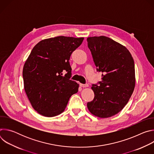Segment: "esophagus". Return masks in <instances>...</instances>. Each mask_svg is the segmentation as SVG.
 <instances>
[{"instance_id": "34e87169", "label": "esophagus", "mask_w": 154, "mask_h": 154, "mask_svg": "<svg viewBox=\"0 0 154 154\" xmlns=\"http://www.w3.org/2000/svg\"><path fill=\"white\" fill-rule=\"evenodd\" d=\"M80 86L81 87L85 88V87H88V84H82V83H80Z\"/></svg>"}]
</instances>
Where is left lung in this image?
Returning <instances> with one entry per match:
<instances>
[{
  "label": "left lung",
  "mask_w": 154,
  "mask_h": 154,
  "mask_svg": "<svg viewBox=\"0 0 154 154\" xmlns=\"http://www.w3.org/2000/svg\"><path fill=\"white\" fill-rule=\"evenodd\" d=\"M97 71L102 81L93 84L94 99L87 103L89 111L101 118L121 112L132 94L135 85V64L128 50L104 36L87 38Z\"/></svg>",
  "instance_id": "8db88e82"
}]
</instances>
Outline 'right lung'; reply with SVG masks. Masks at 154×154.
Instances as JSON below:
<instances>
[{"mask_svg": "<svg viewBox=\"0 0 154 154\" xmlns=\"http://www.w3.org/2000/svg\"><path fill=\"white\" fill-rule=\"evenodd\" d=\"M83 38L63 36L43 39L33 48L23 72L24 90L32 106L40 115L53 117L61 113L79 84L70 80L69 59ZM67 73L64 76L62 72Z\"/></svg>", "mask_w": 154, "mask_h": 154, "instance_id": "1", "label": "right lung"}]
</instances>
